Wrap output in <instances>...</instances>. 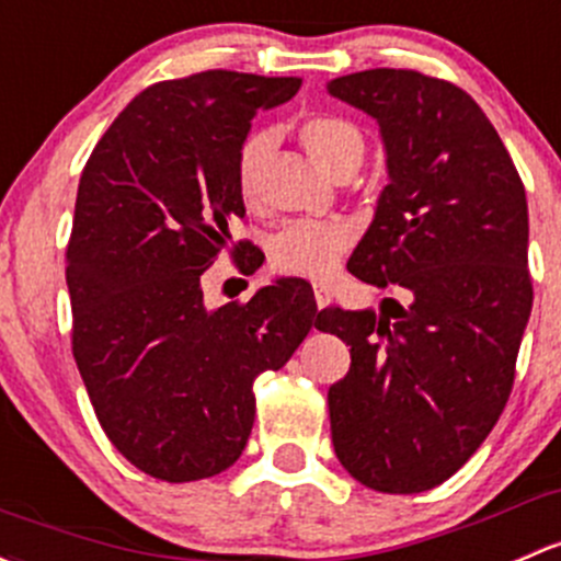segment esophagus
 I'll return each instance as SVG.
<instances>
[{"instance_id":"esophagus-1","label":"esophagus","mask_w":561,"mask_h":561,"mask_svg":"<svg viewBox=\"0 0 561 561\" xmlns=\"http://www.w3.org/2000/svg\"><path fill=\"white\" fill-rule=\"evenodd\" d=\"M314 304H317V309H325V306L330 304V290H328V287L314 285Z\"/></svg>"}]
</instances>
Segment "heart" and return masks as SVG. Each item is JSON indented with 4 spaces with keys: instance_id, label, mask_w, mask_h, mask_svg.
<instances>
[{
    "instance_id": "b5f03b06",
    "label": "heart",
    "mask_w": 561,
    "mask_h": 561,
    "mask_svg": "<svg viewBox=\"0 0 561 561\" xmlns=\"http://www.w3.org/2000/svg\"><path fill=\"white\" fill-rule=\"evenodd\" d=\"M298 139L317 167L328 174L355 172L365 156V134L355 121L335 112H311L298 121ZM271 150V134L255 131L236 150V191L241 202L255 204L261 196V174ZM352 244V228L341 220H296L282 226L271 239V263L282 274L322 279L335 268Z\"/></svg>"
}]
</instances>
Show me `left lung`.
<instances>
[{"instance_id":"1","label":"left lung","mask_w":561,"mask_h":561,"mask_svg":"<svg viewBox=\"0 0 561 561\" xmlns=\"http://www.w3.org/2000/svg\"><path fill=\"white\" fill-rule=\"evenodd\" d=\"M328 91L374 115L387 147L389 185L346 268L405 290L381 314H317V330L352 346L350 374L328 392L333 449L363 486L427 492L508 403L533 311L527 196L503 139L454 82L365 69Z\"/></svg>"}]
</instances>
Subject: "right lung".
Here are the masks:
<instances>
[{"label": "right lung", "instance_id": "add662e5", "mask_svg": "<svg viewBox=\"0 0 561 561\" xmlns=\"http://www.w3.org/2000/svg\"><path fill=\"white\" fill-rule=\"evenodd\" d=\"M300 78L206 69L145 88L82 169L67 244L72 355L96 420L141 473L187 483L228 470L255 422V379L314 320L304 279L209 311L202 274L244 217L236 150L257 110ZM250 241L233 244V255ZM241 274L257 257L236 263Z\"/></svg>", "mask_w": 561, "mask_h": 561}]
</instances>
